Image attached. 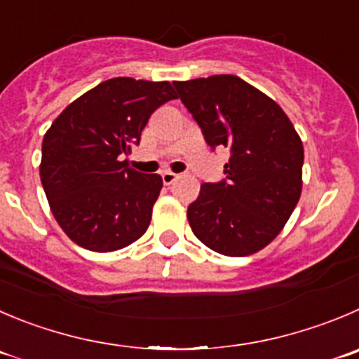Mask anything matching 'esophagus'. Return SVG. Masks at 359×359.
Masks as SVG:
<instances>
[{"instance_id": "34e87169", "label": "esophagus", "mask_w": 359, "mask_h": 359, "mask_svg": "<svg viewBox=\"0 0 359 359\" xmlns=\"http://www.w3.org/2000/svg\"><path fill=\"white\" fill-rule=\"evenodd\" d=\"M176 180H177V174L170 172V170H167V172H163V174H162V182H163V185H172V183L176 182Z\"/></svg>"}]
</instances>
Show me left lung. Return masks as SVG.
<instances>
[{
    "mask_svg": "<svg viewBox=\"0 0 359 359\" xmlns=\"http://www.w3.org/2000/svg\"><path fill=\"white\" fill-rule=\"evenodd\" d=\"M211 148H229L225 180L204 183L187 217L197 240L229 257L271 243L302 196L303 144L275 100L236 75L172 83Z\"/></svg>",
    "mask_w": 359,
    "mask_h": 359,
    "instance_id": "8db88e82",
    "label": "left lung"
}]
</instances>
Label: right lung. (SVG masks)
Masks as SVG:
<instances>
[{"label": "right lung", "instance_id": "1", "mask_svg": "<svg viewBox=\"0 0 359 359\" xmlns=\"http://www.w3.org/2000/svg\"><path fill=\"white\" fill-rule=\"evenodd\" d=\"M177 98L170 83L114 77L72 102L43 135L40 180L74 243L114 252L146 233L162 190L158 174L128 167L149 116Z\"/></svg>", "mask_w": 359, "mask_h": 359}]
</instances>
